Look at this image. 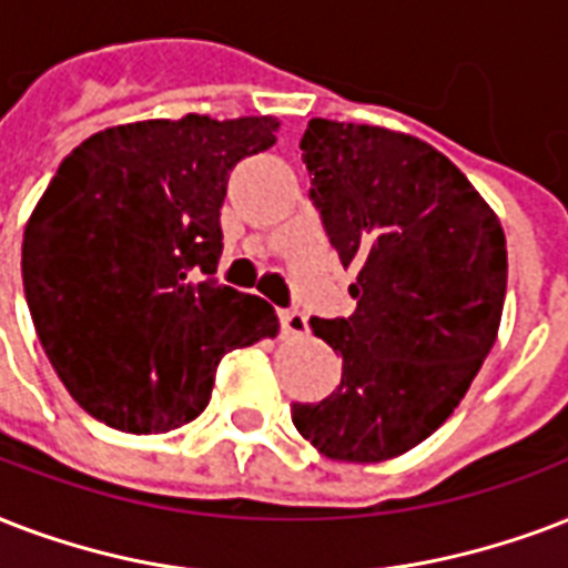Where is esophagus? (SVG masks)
I'll return each instance as SVG.
<instances>
[{
	"mask_svg": "<svg viewBox=\"0 0 568 568\" xmlns=\"http://www.w3.org/2000/svg\"><path fill=\"white\" fill-rule=\"evenodd\" d=\"M281 332L293 334V337H305L307 320L298 311H281Z\"/></svg>",
	"mask_w": 568,
	"mask_h": 568,
	"instance_id": "1",
	"label": "esophagus"
}]
</instances>
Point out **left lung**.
Instances as JSON below:
<instances>
[{"mask_svg":"<svg viewBox=\"0 0 568 568\" xmlns=\"http://www.w3.org/2000/svg\"><path fill=\"white\" fill-rule=\"evenodd\" d=\"M298 148L325 234L344 270H358V305L346 320H311L344 373L320 403H293V424L328 459H394L453 415L495 346L504 227L415 135L314 118Z\"/></svg>","mask_w":568,"mask_h":568,"instance_id":"1","label":"left lung"}]
</instances>
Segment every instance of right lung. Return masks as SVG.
Here are the masks:
<instances>
[{
  "instance_id": "right-lung-1",
  "label": "right lung",
  "mask_w": 568,
  "mask_h": 568,
  "mask_svg": "<svg viewBox=\"0 0 568 568\" xmlns=\"http://www.w3.org/2000/svg\"><path fill=\"white\" fill-rule=\"evenodd\" d=\"M278 118L183 115L73 148L23 234L34 332L64 388L121 433H169L210 403L224 353L278 334L270 302L215 278L219 210Z\"/></svg>"
}]
</instances>
